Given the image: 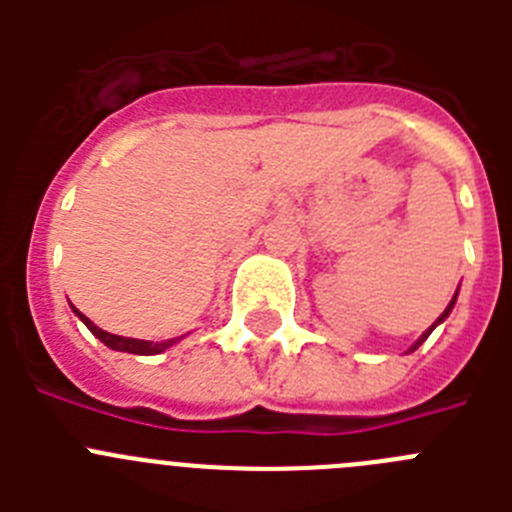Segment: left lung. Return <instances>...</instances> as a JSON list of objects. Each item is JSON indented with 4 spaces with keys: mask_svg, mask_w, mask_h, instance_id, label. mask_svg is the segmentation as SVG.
Returning a JSON list of instances; mask_svg holds the SVG:
<instances>
[{
    "mask_svg": "<svg viewBox=\"0 0 512 512\" xmlns=\"http://www.w3.org/2000/svg\"><path fill=\"white\" fill-rule=\"evenodd\" d=\"M456 297H459V289H456V292H454V297H451L449 307H446V310H443V312H441V315H438V318H436V323H433V325H431V328L425 330L423 336H420V338H418V341H415V343H413V346H410V348H408V354H410V351H415V348H418V346H420V343H423V341H425V338L431 336V333H433V328H436V325H441V323H443V320L449 318V315H451V310H454V305H456Z\"/></svg>",
    "mask_w": 512,
    "mask_h": 512,
    "instance_id": "8db88e82",
    "label": "left lung"
}]
</instances>
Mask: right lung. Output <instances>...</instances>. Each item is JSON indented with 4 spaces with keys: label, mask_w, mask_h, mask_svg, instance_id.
<instances>
[{
    "label": "right lung",
    "mask_w": 512,
    "mask_h": 512,
    "mask_svg": "<svg viewBox=\"0 0 512 512\" xmlns=\"http://www.w3.org/2000/svg\"><path fill=\"white\" fill-rule=\"evenodd\" d=\"M71 310H74V315H79L81 323L87 325L94 336H97L104 346L112 348V351H125V354H138V356H156V354H164L166 348H171L174 343H179L184 338V336H179V338H169V341H140V338H122V336H115V333H107V330L97 328V325H94L92 320L84 315V312L76 310L74 305H71Z\"/></svg>",
    "instance_id": "right-lung-1"
}]
</instances>
